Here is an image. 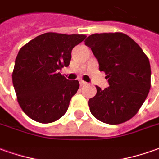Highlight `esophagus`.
Listing matches in <instances>:
<instances>
[{
	"label": "esophagus",
	"instance_id": "esophagus-1",
	"mask_svg": "<svg viewBox=\"0 0 159 159\" xmlns=\"http://www.w3.org/2000/svg\"><path fill=\"white\" fill-rule=\"evenodd\" d=\"M86 84H87L86 82H84V81H83V80H81V81H80V85H81V86H84V85H86Z\"/></svg>",
	"mask_w": 159,
	"mask_h": 159
}]
</instances>
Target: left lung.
<instances>
[{
	"label": "left lung",
	"instance_id": "obj_1",
	"mask_svg": "<svg viewBox=\"0 0 159 159\" xmlns=\"http://www.w3.org/2000/svg\"><path fill=\"white\" fill-rule=\"evenodd\" d=\"M105 73L110 86H96L89 100L91 114L109 125H119L133 117L151 89V65L147 56L129 35L121 33L93 34L85 40Z\"/></svg>",
	"mask_w": 159,
	"mask_h": 159
}]
</instances>
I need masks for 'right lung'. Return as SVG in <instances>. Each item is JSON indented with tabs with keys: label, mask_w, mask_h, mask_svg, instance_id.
<instances>
[{
	"label": "right lung",
	"mask_w": 159,
	"mask_h": 159,
	"mask_svg": "<svg viewBox=\"0 0 159 159\" xmlns=\"http://www.w3.org/2000/svg\"><path fill=\"white\" fill-rule=\"evenodd\" d=\"M85 38L48 32L20 48L12 80L18 103L31 119L49 124L65 114L79 82L66 79L59 70L70 65L72 48Z\"/></svg>",
	"instance_id": "obj_1"
}]
</instances>
